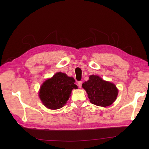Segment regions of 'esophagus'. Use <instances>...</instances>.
<instances>
[{"mask_svg":"<svg viewBox=\"0 0 149 149\" xmlns=\"http://www.w3.org/2000/svg\"><path fill=\"white\" fill-rule=\"evenodd\" d=\"M78 86L79 88H81L82 86V81H78Z\"/></svg>","mask_w":149,"mask_h":149,"instance_id":"34e87169","label":"esophagus"}]
</instances>
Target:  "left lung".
Wrapping results in <instances>:
<instances>
[{
	"label": "left lung",
	"mask_w": 149,
	"mask_h": 149,
	"mask_svg": "<svg viewBox=\"0 0 149 149\" xmlns=\"http://www.w3.org/2000/svg\"><path fill=\"white\" fill-rule=\"evenodd\" d=\"M89 78L82 84V87L86 91L91 103L102 107L111 105L118 94L116 85L97 75H91Z\"/></svg>",
	"instance_id": "8db88e82"
}]
</instances>
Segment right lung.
Masks as SVG:
<instances>
[{"mask_svg":"<svg viewBox=\"0 0 149 149\" xmlns=\"http://www.w3.org/2000/svg\"><path fill=\"white\" fill-rule=\"evenodd\" d=\"M73 78L61 72L47 79L40 87L39 97L43 104L50 109H60L70 97L72 90L78 89Z\"/></svg>","mask_w":149,"mask_h":149,"instance_id":"right-lung-1","label":"right lung"}]
</instances>
